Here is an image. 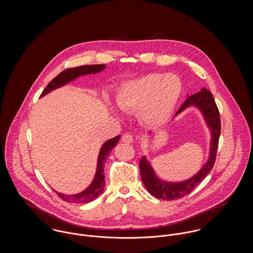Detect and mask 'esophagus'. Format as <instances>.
Listing matches in <instances>:
<instances>
[{
  "label": "esophagus",
  "mask_w": 253,
  "mask_h": 253,
  "mask_svg": "<svg viewBox=\"0 0 253 253\" xmlns=\"http://www.w3.org/2000/svg\"><path fill=\"white\" fill-rule=\"evenodd\" d=\"M122 141L126 144H130L133 141V136L130 133H125L122 137Z\"/></svg>",
  "instance_id": "34e87169"
}]
</instances>
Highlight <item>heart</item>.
<instances>
[{"label": "heart", "mask_w": 253, "mask_h": 253, "mask_svg": "<svg viewBox=\"0 0 253 253\" xmlns=\"http://www.w3.org/2000/svg\"><path fill=\"white\" fill-rule=\"evenodd\" d=\"M181 89L180 80L173 74H148L124 84L117 104L125 112L139 110L140 120L148 126H160L173 112Z\"/></svg>", "instance_id": "heart-1"}]
</instances>
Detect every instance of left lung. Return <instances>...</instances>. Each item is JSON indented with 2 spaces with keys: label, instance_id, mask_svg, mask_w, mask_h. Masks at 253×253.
<instances>
[{
  "label": "left lung",
  "instance_id": "obj_1",
  "mask_svg": "<svg viewBox=\"0 0 253 253\" xmlns=\"http://www.w3.org/2000/svg\"><path fill=\"white\" fill-rule=\"evenodd\" d=\"M190 106H196L202 111L205 120L211 128V141L210 158L204 168L191 179L171 183L158 178L150 163L143 157L139 162L140 175L146 189L151 195H153L157 199L172 201L183 198L184 196L191 193L195 189V187L200 184L201 181L205 179V177L211 172L214 166L216 160L219 136L221 132V123L219 110L217 108L212 93L204 87L200 92L188 96L184 103L181 105L179 110L176 112V115Z\"/></svg>",
  "mask_w": 253,
  "mask_h": 253
}]
</instances>
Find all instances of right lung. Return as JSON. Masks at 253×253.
Masks as SVG:
<instances>
[{
    "mask_svg": "<svg viewBox=\"0 0 253 253\" xmlns=\"http://www.w3.org/2000/svg\"><path fill=\"white\" fill-rule=\"evenodd\" d=\"M105 68L104 64H96V65H84V66H79L75 68H69L57 75L53 80L49 82V84L46 85L41 96H43L44 94L50 92L51 90L60 87L64 84H66L69 82H72L73 80L77 79L80 76L87 75V74H94V73L100 72ZM120 135L109 139L104 144L102 145L99 155H98V160H97V169H96V173L91 182V184L85 189L84 192L79 193L77 195H64L61 193L54 192L65 202L68 203H74V204H84V203H89L93 200H95L97 197H99L105 186V176H104V164L106 162V159L108 157L110 151L117 145L118 141L120 140Z\"/></svg>",
    "mask_w": 253,
    "mask_h": 253,
    "instance_id": "right-lung-1",
    "label": "right lung"
}]
</instances>
